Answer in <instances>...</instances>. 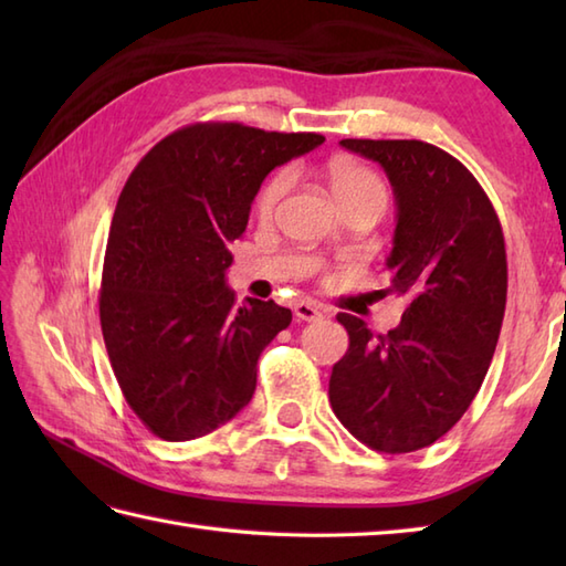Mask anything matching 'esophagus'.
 <instances>
[{
	"label": "esophagus",
	"instance_id": "1",
	"mask_svg": "<svg viewBox=\"0 0 566 566\" xmlns=\"http://www.w3.org/2000/svg\"><path fill=\"white\" fill-rule=\"evenodd\" d=\"M294 316L298 321H318L323 316V311L314 302H298L294 304Z\"/></svg>",
	"mask_w": 566,
	"mask_h": 566
}]
</instances>
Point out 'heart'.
Wrapping results in <instances>:
<instances>
[{"label":"heart","instance_id":"heart-1","mask_svg":"<svg viewBox=\"0 0 566 566\" xmlns=\"http://www.w3.org/2000/svg\"><path fill=\"white\" fill-rule=\"evenodd\" d=\"M331 179V189L335 199L343 203L350 201H377L381 207H387V187H384L381 179L367 170L363 165L355 163H335L328 172ZM292 185V172L290 170H280L274 172L268 182L262 185L260 195L255 199V211L260 219H272L280 209V203L286 195V189Z\"/></svg>","mask_w":566,"mask_h":566}]
</instances>
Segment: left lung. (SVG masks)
I'll return each mask as SVG.
<instances>
[{
  "label": "left lung",
  "instance_id": "8db88e82",
  "mask_svg": "<svg viewBox=\"0 0 566 566\" xmlns=\"http://www.w3.org/2000/svg\"><path fill=\"white\" fill-rule=\"evenodd\" d=\"M375 160L396 199L391 286L401 323L375 335L338 314L350 335L328 399L353 436L377 452H413L442 438L472 403L506 311L509 264L499 216L467 167L423 140L345 138Z\"/></svg>",
  "mask_w": 566,
  "mask_h": 566
}]
</instances>
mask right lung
I'll use <instances>...</instances> for the list:
<instances>
[{
    "instance_id": "1",
    "label": "right lung",
    "mask_w": 566,
    "mask_h": 566,
    "mask_svg": "<svg viewBox=\"0 0 566 566\" xmlns=\"http://www.w3.org/2000/svg\"><path fill=\"white\" fill-rule=\"evenodd\" d=\"M326 140L243 124H191L163 138L118 197L99 321L118 387L155 436L185 442L248 406L258 359L292 311L226 284L250 203L274 167Z\"/></svg>"
}]
</instances>
